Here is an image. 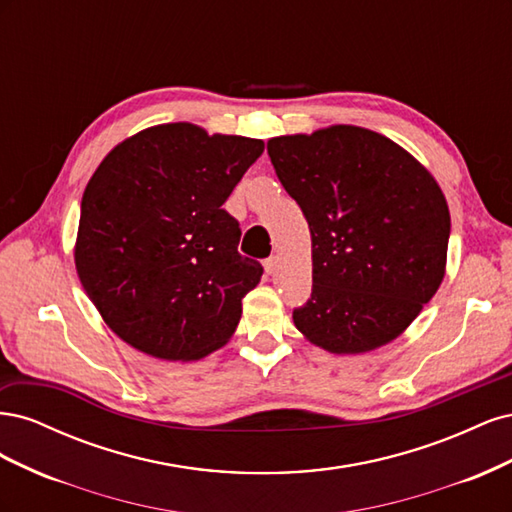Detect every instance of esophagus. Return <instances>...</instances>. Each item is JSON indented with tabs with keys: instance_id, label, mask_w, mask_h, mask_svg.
Masks as SVG:
<instances>
[{
	"instance_id": "34e87169",
	"label": "esophagus",
	"mask_w": 512,
	"mask_h": 512,
	"mask_svg": "<svg viewBox=\"0 0 512 512\" xmlns=\"http://www.w3.org/2000/svg\"><path fill=\"white\" fill-rule=\"evenodd\" d=\"M275 267H277V256H271V258L265 260V271H267L269 275L275 271Z\"/></svg>"
}]
</instances>
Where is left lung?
<instances>
[{
    "label": "left lung",
    "mask_w": 512,
    "mask_h": 512,
    "mask_svg": "<svg viewBox=\"0 0 512 512\" xmlns=\"http://www.w3.org/2000/svg\"><path fill=\"white\" fill-rule=\"evenodd\" d=\"M267 151L312 232V299L294 327L333 354L393 342L446 273L451 213L438 181L391 138L346 123L275 136Z\"/></svg>",
    "instance_id": "8db88e82"
}]
</instances>
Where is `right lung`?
Wrapping results in <instances>:
<instances>
[{
  "mask_svg": "<svg viewBox=\"0 0 512 512\" xmlns=\"http://www.w3.org/2000/svg\"><path fill=\"white\" fill-rule=\"evenodd\" d=\"M265 149L260 138L160 123L121 141L91 175L74 265L106 327L162 361H200L241 320L262 265L237 252L222 205Z\"/></svg>",
  "mask_w": 512,
  "mask_h": 512,
  "instance_id": "obj_1",
  "label": "right lung"
}]
</instances>
